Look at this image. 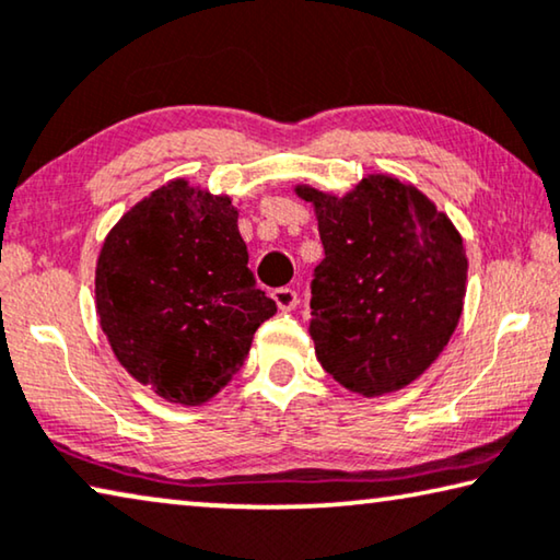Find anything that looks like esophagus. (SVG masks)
<instances>
[{
    "label": "esophagus",
    "mask_w": 560,
    "mask_h": 560,
    "mask_svg": "<svg viewBox=\"0 0 560 560\" xmlns=\"http://www.w3.org/2000/svg\"><path fill=\"white\" fill-rule=\"evenodd\" d=\"M272 300L275 303H278V307L280 310H295L298 307V292L292 290V288H278V290H272Z\"/></svg>",
    "instance_id": "esophagus-1"
}]
</instances>
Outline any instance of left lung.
I'll use <instances>...</instances> for the list:
<instances>
[{"instance_id":"8db88e82","label":"left lung","mask_w":560,"mask_h":560,"mask_svg":"<svg viewBox=\"0 0 560 560\" xmlns=\"http://www.w3.org/2000/svg\"><path fill=\"white\" fill-rule=\"evenodd\" d=\"M295 192L315 205L325 250L310 282L317 360L365 398L406 388L460 320L463 237L423 192L390 175H368L342 197L307 185Z\"/></svg>"}]
</instances>
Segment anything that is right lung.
I'll use <instances>...</instances> for the list:
<instances>
[{"mask_svg":"<svg viewBox=\"0 0 560 560\" xmlns=\"http://www.w3.org/2000/svg\"><path fill=\"white\" fill-rule=\"evenodd\" d=\"M97 315L135 381L202 406L245 365L278 313L247 268L230 197L172 179L109 230L94 272Z\"/></svg>","mask_w":560,"mask_h":560,"instance_id":"add662e5","label":"right lung"}]
</instances>
